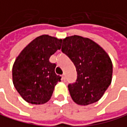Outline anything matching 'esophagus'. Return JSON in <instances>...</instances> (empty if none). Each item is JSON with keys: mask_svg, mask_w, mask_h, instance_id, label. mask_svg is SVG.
Returning a JSON list of instances; mask_svg holds the SVG:
<instances>
[{"mask_svg": "<svg viewBox=\"0 0 127 127\" xmlns=\"http://www.w3.org/2000/svg\"><path fill=\"white\" fill-rule=\"evenodd\" d=\"M62 80H65V74L62 75Z\"/></svg>", "mask_w": 127, "mask_h": 127, "instance_id": "esophagus-1", "label": "esophagus"}]
</instances>
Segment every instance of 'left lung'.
<instances>
[{
    "mask_svg": "<svg viewBox=\"0 0 127 127\" xmlns=\"http://www.w3.org/2000/svg\"><path fill=\"white\" fill-rule=\"evenodd\" d=\"M62 41V51L71 59L77 72L76 83L68 86L72 100L81 106L98 101L112 83L113 67L109 56L89 38L74 35Z\"/></svg>",
    "mask_w": 127,
    "mask_h": 127,
    "instance_id": "obj_1",
    "label": "left lung"
}]
</instances>
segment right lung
<instances>
[{"instance_id":"1","label":"right lung","mask_w":127,"mask_h":127,"mask_svg":"<svg viewBox=\"0 0 127 127\" xmlns=\"http://www.w3.org/2000/svg\"><path fill=\"white\" fill-rule=\"evenodd\" d=\"M62 39L41 35L30 41L16 57L12 66V82L17 92L27 103L39 105L49 101L61 77L56 66L49 61L61 49Z\"/></svg>"}]
</instances>
